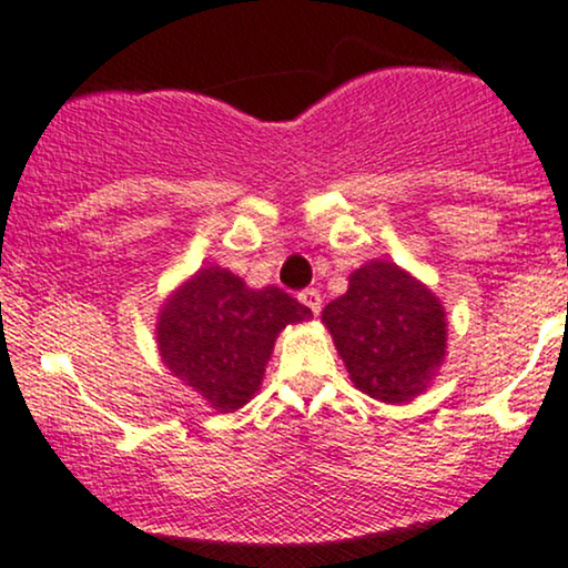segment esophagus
<instances>
[{
  "label": "esophagus",
  "mask_w": 568,
  "mask_h": 568,
  "mask_svg": "<svg viewBox=\"0 0 568 568\" xmlns=\"http://www.w3.org/2000/svg\"><path fill=\"white\" fill-rule=\"evenodd\" d=\"M300 302H302L304 307H307L313 315H318L321 307H324V300H321V291H318V288H304L302 294H300Z\"/></svg>",
  "instance_id": "esophagus-1"
}]
</instances>
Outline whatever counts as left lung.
Instances as JSON below:
<instances>
[{"instance_id":"8db88e82","label":"left lung","mask_w":568,"mask_h":568,"mask_svg":"<svg viewBox=\"0 0 568 568\" xmlns=\"http://www.w3.org/2000/svg\"><path fill=\"white\" fill-rule=\"evenodd\" d=\"M354 386L381 403H410L446 359V310L392 261L351 272L348 291L321 313Z\"/></svg>"}]
</instances>
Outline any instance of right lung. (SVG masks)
<instances>
[{
    "label": "right lung",
    "instance_id": "obj_1",
    "mask_svg": "<svg viewBox=\"0 0 568 568\" xmlns=\"http://www.w3.org/2000/svg\"><path fill=\"white\" fill-rule=\"evenodd\" d=\"M310 318L274 285L250 288L229 268L201 266L163 302L154 334L169 373L217 414H234L258 394L277 334Z\"/></svg>",
    "mask_w": 568,
    "mask_h": 568
}]
</instances>
